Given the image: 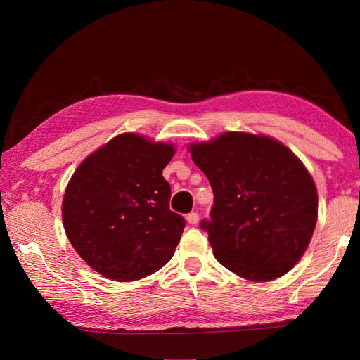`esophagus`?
<instances>
[{"label":"esophagus","instance_id":"obj_1","mask_svg":"<svg viewBox=\"0 0 360 360\" xmlns=\"http://www.w3.org/2000/svg\"><path fill=\"white\" fill-rule=\"evenodd\" d=\"M198 221H200V215H198L196 212L188 213V215H187V223H188L190 226H195V224H198Z\"/></svg>","mask_w":360,"mask_h":360}]
</instances>
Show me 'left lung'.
<instances>
[{"instance_id":"obj_1","label":"left lung","mask_w":360,"mask_h":360,"mask_svg":"<svg viewBox=\"0 0 360 360\" xmlns=\"http://www.w3.org/2000/svg\"><path fill=\"white\" fill-rule=\"evenodd\" d=\"M215 195L209 232L213 255L250 281L289 272L308 249L319 212L316 182L285 143L227 131L188 145Z\"/></svg>"}]
</instances>
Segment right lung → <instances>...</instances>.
I'll use <instances>...</instances> for the list:
<instances>
[{"label": "right lung", "mask_w": 360, "mask_h": 360, "mask_svg": "<svg viewBox=\"0 0 360 360\" xmlns=\"http://www.w3.org/2000/svg\"><path fill=\"white\" fill-rule=\"evenodd\" d=\"M174 145L122 133L83 159L68 182L62 218L72 248L103 277L136 281L170 262L186 221L170 210L162 170Z\"/></svg>", "instance_id": "add662e5"}]
</instances>
